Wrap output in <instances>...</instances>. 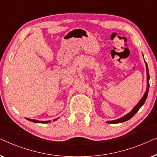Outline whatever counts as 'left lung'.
<instances>
[{
  "label": "left lung",
  "instance_id": "obj_1",
  "mask_svg": "<svg viewBox=\"0 0 157 157\" xmlns=\"http://www.w3.org/2000/svg\"><path fill=\"white\" fill-rule=\"evenodd\" d=\"M144 57V56H143ZM145 62V65H146V69H147V90H146V92L144 94V95L142 98V99L140 100V101L136 104L135 107H134L133 109H132L131 111H130L129 113L126 114V115L122 117L117 119V120H112V121H107V123H109V124H118V123H122L124 122H126V121L129 120L131 119L132 117H133L134 114H135L136 112L139 111V109H140L141 107H142V105H144V103L145 102L146 100H147V95H148V92H149V69H148V66H147V64Z\"/></svg>",
  "mask_w": 157,
  "mask_h": 157
}]
</instances>
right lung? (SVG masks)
Masks as SVG:
<instances>
[{"label": "right lung", "mask_w": 157, "mask_h": 157, "mask_svg": "<svg viewBox=\"0 0 157 157\" xmlns=\"http://www.w3.org/2000/svg\"><path fill=\"white\" fill-rule=\"evenodd\" d=\"M28 121H30V122H35V123H42V124H46V123H50L51 122V121L49 120V121H39V120H32V119H29V118H26ZM57 119H55L53 121H56L57 120Z\"/></svg>", "instance_id": "right-lung-1"}]
</instances>
